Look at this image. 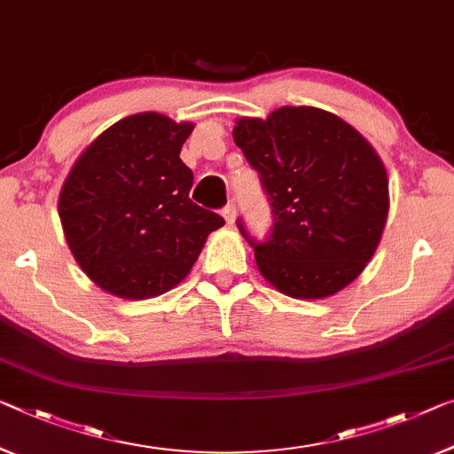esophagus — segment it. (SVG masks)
<instances>
[{
  "instance_id": "34e87169",
  "label": "esophagus",
  "mask_w": 454,
  "mask_h": 454,
  "mask_svg": "<svg viewBox=\"0 0 454 454\" xmlns=\"http://www.w3.org/2000/svg\"><path fill=\"white\" fill-rule=\"evenodd\" d=\"M222 215H224L226 224H228V226H232V224H234V220H236V207H234L232 204H228L224 209H222Z\"/></svg>"
}]
</instances>
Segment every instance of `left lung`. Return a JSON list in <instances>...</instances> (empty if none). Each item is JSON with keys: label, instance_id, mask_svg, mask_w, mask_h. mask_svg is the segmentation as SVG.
<instances>
[{"label": "left lung", "instance_id": "left-lung-1", "mask_svg": "<svg viewBox=\"0 0 454 454\" xmlns=\"http://www.w3.org/2000/svg\"><path fill=\"white\" fill-rule=\"evenodd\" d=\"M232 137L273 207L265 242L239 222L261 275L295 300H322L353 283L375 254L389 212V179L375 148L312 106L239 118Z\"/></svg>", "mask_w": 454, "mask_h": 454}]
</instances>
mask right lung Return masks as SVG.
<instances>
[{
	"label": "right lung",
	"instance_id": "1",
	"mask_svg": "<svg viewBox=\"0 0 454 454\" xmlns=\"http://www.w3.org/2000/svg\"><path fill=\"white\" fill-rule=\"evenodd\" d=\"M193 130L157 112L121 118L81 153L59 195L65 240L83 273L121 300L179 286L224 218L189 200L179 159Z\"/></svg>",
	"mask_w": 454,
	"mask_h": 454
}]
</instances>
